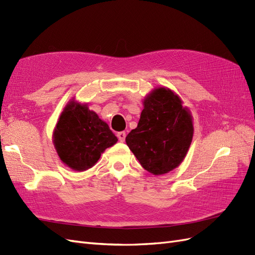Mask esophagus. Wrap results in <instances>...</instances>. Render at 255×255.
Returning <instances> with one entry per match:
<instances>
[{
	"mask_svg": "<svg viewBox=\"0 0 255 255\" xmlns=\"http://www.w3.org/2000/svg\"><path fill=\"white\" fill-rule=\"evenodd\" d=\"M117 136H118V139H119L121 142H123V141H125V139H126L127 134H126V132H119V133L117 134Z\"/></svg>",
	"mask_w": 255,
	"mask_h": 255,
	"instance_id": "34e87169",
	"label": "esophagus"
}]
</instances>
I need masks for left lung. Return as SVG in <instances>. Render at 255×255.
<instances>
[{"mask_svg":"<svg viewBox=\"0 0 255 255\" xmlns=\"http://www.w3.org/2000/svg\"><path fill=\"white\" fill-rule=\"evenodd\" d=\"M142 103L139 122L126 137L127 144L146 171L168 173L180 166L188 152L194 136L192 116L167 87L154 88Z\"/></svg>","mask_w":255,"mask_h":255,"instance_id":"1","label":"left lung"}]
</instances>
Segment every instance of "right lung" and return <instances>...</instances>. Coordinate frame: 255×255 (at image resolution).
Listing matches in <instances>:
<instances>
[{"mask_svg":"<svg viewBox=\"0 0 255 255\" xmlns=\"http://www.w3.org/2000/svg\"><path fill=\"white\" fill-rule=\"evenodd\" d=\"M118 141L109 125L82 104L70 100L53 132V143L60 160L75 171L95 166L101 154Z\"/></svg>","mask_w":255,"mask_h":255,"instance_id":"obj_1","label":"right lung"}]
</instances>
